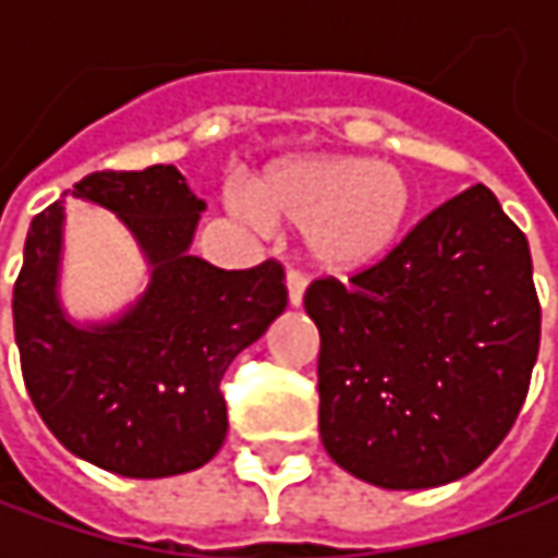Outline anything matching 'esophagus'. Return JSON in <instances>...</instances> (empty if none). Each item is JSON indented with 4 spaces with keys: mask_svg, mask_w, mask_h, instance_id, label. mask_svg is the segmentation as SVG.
I'll return each instance as SVG.
<instances>
[{
    "mask_svg": "<svg viewBox=\"0 0 558 558\" xmlns=\"http://www.w3.org/2000/svg\"><path fill=\"white\" fill-rule=\"evenodd\" d=\"M286 286H289L291 307H301V301H304V291H307V276H304L301 269H289V276H286Z\"/></svg>",
    "mask_w": 558,
    "mask_h": 558,
    "instance_id": "1",
    "label": "esophagus"
}]
</instances>
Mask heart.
Segmentation results:
<instances>
[{
	"label": "heart",
	"instance_id": "b5f03b06",
	"mask_svg": "<svg viewBox=\"0 0 558 558\" xmlns=\"http://www.w3.org/2000/svg\"><path fill=\"white\" fill-rule=\"evenodd\" d=\"M235 207L251 223L307 232L319 267L351 272L391 251L410 220L413 189L388 163L311 158L269 170Z\"/></svg>",
	"mask_w": 558,
	"mask_h": 558
}]
</instances>
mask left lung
Segmentation results:
<instances>
[{"label":"left lung","mask_w":558,"mask_h":558,"mask_svg":"<svg viewBox=\"0 0 558 558\" xmlns=\"http://www.w3.org/2000/svg\"><path fill=\"white\" fill-rule=\"evenodd\" d=\"M319 435L344 472L422 490L478 469L525 403L541 301L525 232L487 185L422 217L351 282L313 279Z\"/></svg>","instance_id":"obj_1"}]
</instances>
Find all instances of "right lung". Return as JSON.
Returning <instances> with one entry per match:
<instances>
[{
	"instance_id": "right-lung-1",
	"label": "right lung",
	"mask_w": 558,
	"mask_h": 558,
	"mask_svg": "<svg viewBox=\"0 0 558 558\" xmlns=\"http://www.w3.org/2000/svg\"><path fill=\"white\" fill-rule=\"evenodd\" d=\"M74 198L114 210L151 264L136 307L74 326L58 304L61 202L36 214L14 282V341L36 413L74 457L123 478L183 475L226 438L220 378L286 311V269L210 267L189 245L204 202L173 163L98 170Z\"/></svg>"
}]
</instances>
